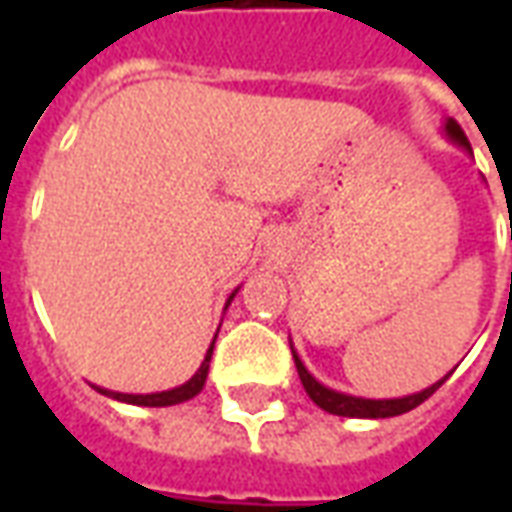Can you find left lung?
Here are the masks:
<instances>
[{
    "label": "left lung",
    "instance_id": "1",
    "mask_svg": "<svg viewBox=\"0 0 512 512\" xmlns=\"http://www.w3.org/2000/svg\"><path fill=\"white\" fill-rule=\"evenodd\" d=\"M444 134L450 139L452 145H458L466 153H472V145H469V139L461 131V126L455 123V120H447L444 123ZM290 351H293V345H290ZM293 359H296V370H299L301 384H304V392L310 395V400L315 406H321L323 411H329V414H337V417H351V419H386V417H397V414H406L411 408H417L419 403H425L436 389H439L452 373H447L444 378H439L436 384H430L428 389H422V392H414V395L406 397H389V400H373V397H356V395H345V392H337V389H329V386H323L318 378L312 376L310 370L304 367V362L299 359V354L293 351Z\"/></svg>",
    "mask_w": 512,
    "mask_h": 512
}]
</instances>
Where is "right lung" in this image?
Returning <instances> with one entry per match:
<instances>
[{"label":"right lung","mask_w":512,"mask_h":512,"mask_svg":"<svg viewBox=\"0 0 512 512\" xmlns=\"http://www.w3.org/2000/svg\"><path fill=\"white\" fill-rule=\"evenodd\" d=\"M235 293L238 288L230 293V299L227 304L235 299ZM213 343H216V337H213ZM213 343L208 348V354L202 359L200 370L194 373V376L186 381V384L175 386V389H167V392H150V395H126V392H112V389H104V386H95L101 395L112 397V400H120V403H131V406H150V408H161V406H178V403H186L191 397H197L202 392V386H205V378H208V365H211V354H213Z\"/></svg>","instance_id":"right-lung-1"}]
</instances>
